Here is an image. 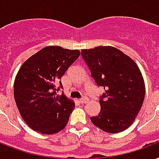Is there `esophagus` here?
I'll return each mask as SVG.
<instances>
[{"label":"esophagus","mask_w":159,"mask_h":159,"mask_svg":"<svg viewBox=\"0 0 159 159\" xmlns=\"http://www.w3.org/2000/svg\"><path fill=\"white\" fill-rule=\"evenodd\" d=\"M89 99L87 98V97H83V98H81L80 99V102L81 104H85L86 102L88 101Z\"/></svg>","instance_id":"esophagus-1"}]
</instances>
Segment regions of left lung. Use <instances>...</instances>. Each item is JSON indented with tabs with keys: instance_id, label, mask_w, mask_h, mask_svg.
<instances>
[{
	"instance_id": "8db88e82",
	"label": "left lung",
	"mask_w": 159,
	"mask_h": 159,
	"mask_svg": "<svg viewBox=\"0 0 159 159\" xmlns=\"http://www.w3.org/2000/svg\"><path fill=\"white\" fill-rule=\"evenodd\" d=\"M81 55L97 85L105 90L100 96V112L90 117L91 122L110 134L127 129L145 96L144 81L136 63L112 46L81 50Z\"/></svg>"
}]
</instances>
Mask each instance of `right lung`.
I'll use <instances>...</instances> for the list:
<instances>
[{
  "label": "right lung",
  "instance_id": "add662e5",
  "mask_svg": "<svg viewBox=\"0 0 159 159\" xmlns=\"http://www.w3.org/2000/svg\"><path fill=\"white\" fill-rule=\"evenodd\" d=\"M80 55L78 50L46 46L20 68L15 79V101L30 129L53 134L66 126L75 103L56 91L62 88L60 80Z\"/></svg>",
  "mask_w": 159,
  "mask_h": 159
}]
</instances>
